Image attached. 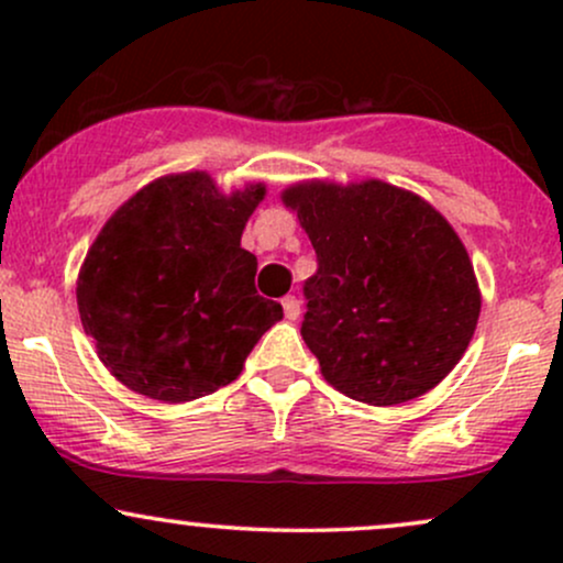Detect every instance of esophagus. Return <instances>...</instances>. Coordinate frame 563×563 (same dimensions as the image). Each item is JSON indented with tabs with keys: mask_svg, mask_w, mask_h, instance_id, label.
Segmentation results:
<instances>
[{
	"mask_svg": "<svg viewBox=\"0 0 563 563\" xmlns=\"http://www.w3.org/2000/svg\"><path fill=\"white\" fill-rule=\"evenodd\" d=\"M283 312H286L288 320L299 318V314H301L299 299H296V296H286V299H283Z\"/></svg>",
	"mask_w": 563,
	"mask_h": 563,
	"instance_id": "1",
	"label": "esophagus"
}]
</instances>
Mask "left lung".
<instances>
[{
    "label": "left lung",
    "mask_w": 563,
    "mask_h": 563,
    "mask_svg": "<svg viewBox=\"0 0 563 563\" xmlns=\"http://www.w3.org/2000/svg\"><path fill=\"white\" fill-rule=\"evenodd\" d=\"M283 200L318 254L301 335L328 384L378 407L434 389L466 352L482 309L448 219L378 179L296 185Z\"/></svg>",
    "instance_id": "8db88e82"
}]
</instances>
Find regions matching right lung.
<instances>
[{"mask_svg": "<svg viewBox=\"0 0 563 563\" xmlns=\"http://www.w3.org/2000/svg\"><path fill=\"white\" fill-rule=\"evenodd\" d=\"M262 185L222 196L190 172L142 187L84 260L79 314L97 354L129 389L187 402L228 386L283 307L256 294L241 235Z\"/></svg>", "mask_w": 563, "mask_h": 563, "instance_id": "1", "label": "right lung"}]
</instances>
